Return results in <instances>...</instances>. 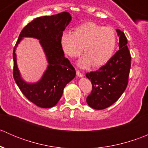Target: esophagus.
Wrapping results in <instances>:
<instances>
[{
  "mask_svg": "<svg viewBox=\"0 0 148 148\" xmlns=\"http://www.w3.org/2000/svg\"><path fill=\"white\" fill-rule=\"evenodd\" d=\"M77 77H83V74L82 72H80L79 71H77Z\"/></svg>",
  "mask_w": 148,
  "mask_h": 148,
  "instance_id": "obj_1",
  "label": "esophagus"
}]
</instances>
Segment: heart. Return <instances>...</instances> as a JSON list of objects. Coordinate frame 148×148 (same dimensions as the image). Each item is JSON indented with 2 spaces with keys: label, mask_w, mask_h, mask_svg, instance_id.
I'll return each instance as SVG.
<instances>
[{
  "label": "heart",
  "mask_w": 148,
  "mask_h": 148,
  "mask_svg": "<svg viewBox=\"0 0 148 148\" xmlns=\"http://www.w3.org/2000/svg\"><path fill=\"white\" fill-rule=\"evenodd\" d=\"M117 37L114 29L95 22H86L77 26L74 34L64 32L61 36V46L64 52L72 58L84 56L79 61L82 68L93 64L99 67L105 64L112 56Z\"/></svg>",
  "instance_id": "1"
}]
</instances>
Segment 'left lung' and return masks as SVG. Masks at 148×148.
<instances>
[{
  "label": "left lung",
  "mask_w": 148,
  "mask_h": 148,
  "mask_svg": "<svg viewBox=\"0 0 148 148\" xmlns=\"http://www.w3.org/2000/svg\"><path fill=\"white\" fill-rule=\"evenodd\" d=\"M116 31L120 39L119 50L105 65L86 74L92 84L86 103L95 110H104L117 102L127 86L131 56L125 34L120 29Z\"/></svg>",
  "instance_id": "obj_1"
}]
</instances>
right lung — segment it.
Wrapping results in <instances>:
<instances>
[{"instance_id":"obj_1","label":"right lung","mask_w":148,"mask_h":148,"mask_svg":"<svg viewBox=\"0 0 148 148\" xmlns=\"http://www.w3.org/2000/svg\"><path fill=\"white\" fill-rule=\"evenodd\" d=\"M71 21L68 12L37 18L21 32L13 51V78L22 93L31 102L42 108H51L57 104L66 85L76 76L75 69L61 46V36ZM24 37L40 40L49 63L42 79L36 83H27L20 77L17 66L15 49Z\"/></svg>"}]
</instances>
